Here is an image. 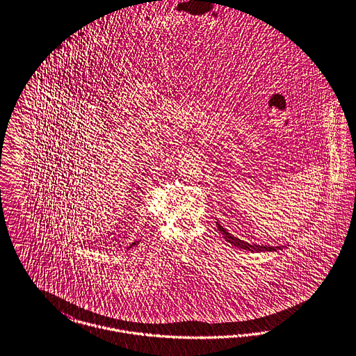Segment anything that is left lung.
I'll use <instances>...</instances> for the list:
<instances>
[{
	"mask_svg": "<svg viewBox=\"0 0 356 356\" xmlns=\"http://www.w3.org/2000/svg\"><path fill=\"white\" fill-rule=\"evenodd\" d=\"M217 226L218 230L222 232L223 238H225L229 243H232V246H235V248H243V250H248V251H251V252H254V251L263 252V251H277V250H282V246H261V245H255V243H248V242H245V241H241V239L235 238L232 234H230L227 230H225L218 222Z\"/></svg>",
	"mask_w": 356,
	"mask_h": 356,
	"instance_id": "1",
	"label": "left lung"
}]
</instances>
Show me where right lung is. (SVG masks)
Listing matches in <instances>:
<instances>
[{
  "mask_svg": "<svg viewBox=\"0 0 356 356\" xmlns=\"http://www.w3.org/2000/svg\"><path fill=\"white\" fill-rule=\"evenodd\" d=\"M134 245H137V242H134V243H131V245H130V246H129V248H127V250H129V248H133V246H134Z\"/></svg>",
  "mask_w": 356,
  "mask_h": 356,
  "instance_id": "1",
  "label": "right lung"
}]
</instances>
